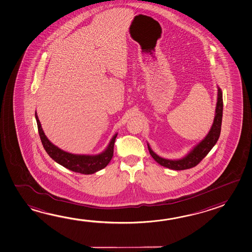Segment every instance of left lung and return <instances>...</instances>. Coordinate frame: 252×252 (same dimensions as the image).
Returning <instances> with one entry per match:
<instances>
[{
  "mask_svg": "<svg viewBox=\"0 0 252 252\" xmlns=\"http://www.w3.org/2000/svg\"><path fill=\"white\" fill-rule=\"evenodd\" d=\"M217 87V103H216V108H215V115H214V123L212 124L209 132L206 134V136L202 140L194 145L192 149L189 151L188 154L183 158H177V159L165 158L158 156V154L154 153L149 144L147 143L150 154L155 159V161H157L159 165L173 170L189 169L193 166H196L198 163L200 162L214 145H216L221 130L222 112H223L221 90L219 86Z\"/></svg>",
  "mask_w": 252,
  "mask_h": 252,
  "instance_id": "1",
  "label": "left lung"
}]
</instances>
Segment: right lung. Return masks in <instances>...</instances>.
I'll return each instance as SVG.
<instances>
[{"label": "right lung", "mask_w": 252, "mask_h": 252, "mask_svg": "<svg viewBox=\"0 0 252 252\" xmlns=\"http://www.w3.org/2000/svg\"><path fill=\"white\" fill-rule=\"evenodd\" d=\"M35 118L37 121L38 134L44 149L46 150L47 154L58 164L73 172H77L84 175H92L101 170L110 162L114 154V145L115 138L117 137V133H115L113 136L106 149L100 154L95 155L70 154L60 149L46 137L40 122L38 120L37 112H35Z\"/></svg>", "instance_id": "add662e5"}]
</instances>
